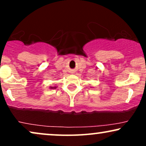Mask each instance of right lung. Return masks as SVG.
Here are the masks:
<instances>
[{"instance_id": "obj_1", "label": "right lung", "mask_w": 146, "mask_h": 146, "mask_svg": "<svg viewBox=\"0 0 146 146\" xmlns=\"http://www.w3.org/2000/svg\"><path fill=\"white\" fill-rule=\"evenodd\" d=\"M50 89H54V88H56V87H50Z\"/></svg>"}]
</instances>
